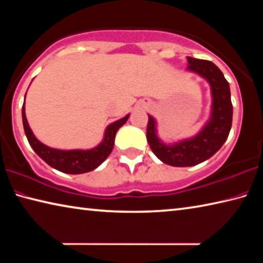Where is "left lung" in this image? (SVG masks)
<instances>
[{
	"instance_id": "8db88e82",
	"label": "left lung",
	"mask_w": 263,
	"mask_h": 263,
	"mask_svg": "<svg viewBox=\"0 0 263 263\" xmlns=\"http://www.w3.org/2000/svg\"><path fill=\"white\" fill-rule=\"evenodd\" d=\"M187 70L205 78L211 86V116L194 137L165 144L157 131V120L148 115L146 138L153 153L164 164L187 167L210 159L228 138L232 127L233 105L229 84L218 66L210 61L187 57Z\"/></svg>"
}]
</instances>
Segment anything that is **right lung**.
Here are the masks:
<instances>
[{"label":"right lung","instance_id":"obj_1","mask_svg":"<svg viewBox=\"0 0 263 263\" xmlns=\"http://www.w3.org/2000/svg\"><path fill=\"white\" fill-rule=\"evenodd\" d=\"M24 102H26V99H24ZM128 117H130V115H126L124 118L110 124L109 126L105 128L102 143L93 148L58 149L47 146V145L41 143V141L36 138L28 124L24 103L22 106V120L24 132H26L28 141L32 149H34L37 153V156L42 158L49 166L56 168L57 171H60V172L69 174H82L97 168L98 166L110 156L115 145L116 133L125 123L127 122Z\"/></svg>","mask_w":263,"mask_h":263}]
</instances>
